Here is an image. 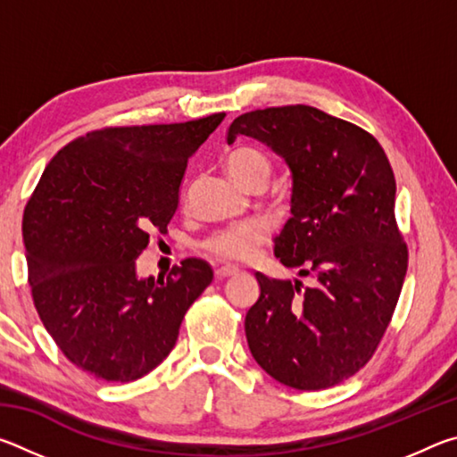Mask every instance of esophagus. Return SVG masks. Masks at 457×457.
I'll use <instances>...</instances> for the list:
<instances>
[{"mask_svg": "<svg viewBox=\"0 0 457 457\" xmlns=\"http://www.w3.org/2000/svg\"><path fill=\"white\" fill-rule=\"evenodd\" d=\"M236 274H237V270L223 266V268H218V270H215V280H228V278L236 276Z\"/></svg>", "mask_w": 457, "mask_h": 457, "instance_id": "1", "label": "esophagus"}]
</instances>
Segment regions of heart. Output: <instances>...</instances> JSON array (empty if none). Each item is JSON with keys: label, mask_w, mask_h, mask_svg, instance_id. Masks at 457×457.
<instances>
[{"label": "heart", "mask_w": 457, "mask_h": 457, "mask_svg": "<svg viewBox=\"0 0 457 457\" xmlns=\"http://www.w3.org/2000/svg\"><path fill=\"white\" fill-rule=\"evenodd\" d=\"M228 175L244 187H252L253 183L270 179V161L256 146H236L228 153L226 161ZM270 239V223L266 221H247L239 226H231L213 234L205 242V252L212 258L226 262V264H242L252 260L258 250Z\"/></svg>", "instance_id": "1"}]
</instances>
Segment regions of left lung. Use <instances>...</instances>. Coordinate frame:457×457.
Instances as JSON below:
<instances>
[{"instance_id":"8db88e82","label":"left lung","mask_w":457,"mask_h":457,"mask_svg":"<svg viewBox=\"0 0 457 457\" xmlns=\"http://www.w3.org/2000/svg\"><path fill=\"white\" fill-rule=\"evenodd\" d=\"M242 135L288 165L292 218L274 253L316 280L304 288L256 272L247 346L282 385L327 389L367 365L397 306L407 245L395 221V177L375 137L314 106L245 112L229 125L228 143Z\"/></svg>"}]
</instances>
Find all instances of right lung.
I'll return each instance as SVG.
<instances>
[{
  "mask_svg": "<svg viewBox=\"0 0 457 457\" xmlns=\"http://www.w3.org/2000/svg\"><path fill=\"white\" fill-rule=\"evenodd\" d=\"M226 112L175 125L92 130L60 149L24 212L28 282L60 351L104 381L141 378L173 351L213 280L204 260L138 278L149 231H167L187 161Z\"/></svg>",
  "mask_w": 457,
  "mask_h": 457,
  "instance_id": "1",
  "label": "right lung"
}]
</instances>
